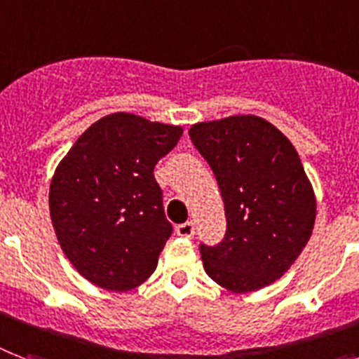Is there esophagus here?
Listing matches in <instances>:
<instances>
[{
  "label": "esophagus",
  "mask_w": 359,
  "mask_h": 359,
  "mask_svg": "<svg viewBox=\"0 0 359 359\" xmlns=\"http://www.w3.org/2000/svg\"><path fill=\"white\" fill-rule=\"evenodd\" d=\"M175 232H177V236H180V238H186V240H189V238L195 234V225L191 223V221H186V223H182V225L177 226V229H175Z\"/></svg>",
  "instance_id": "esophagus-1"
}]
</instances>
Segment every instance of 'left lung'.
<instances>
[{"label":"left lung","instance_id":"8db88e82","mask_svg":"<svg viewBox=\"0 0 359 359\" xmlns=\"http://www.w3.org/2000/svg\"><path fill=\"white\" fill-rule=\"evenodd\" d=\"M225 203L217 245L201 243L206 275L236 293L280 278L310 240L316 197L295 147L275 125L232 116L189 129Z\"/></svg>","mask_w":359,"mask_h":359}]
</instances>
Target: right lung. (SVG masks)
I'll list each match as a JSON object with an SVG mask.
<instances>
[{"label":"right lung","mask_w":359,"mask_h":359,"mask_svg":"<svg viewBox=\"0 0 359 359\" xmlns=\"http://www.w3.org/2000/svg\"><path fill=\"white\" fill-rule=\"evenodd\" d=\"M180 136V127L110 114L84 130L58 164L49 188L55 234L92 284L127 291L156 269L173 225L153 171Z\"/></svg>","instance_id":"add662e5"}]
</instances>
